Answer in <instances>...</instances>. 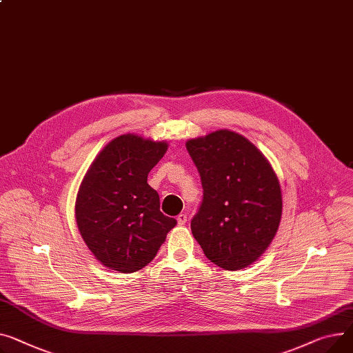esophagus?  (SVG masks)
Segmentation results:
<instances>
[{
    "label": "esophagus",
    "instance_id": "obj_1",
    "mask_svg": "<svg viewBox=\"0 0 353 353\" xmlns=\"http://www.w3.org/2000/svg\"><path fill=\"white\" fill-rule=\"evenodd\" d=\"M177 223H179V225H184L187 223V216L185 214H179L177 216Z\"/></svg>",
    "mask_w": 353,
    "mask_h": 353
}]
</instances>
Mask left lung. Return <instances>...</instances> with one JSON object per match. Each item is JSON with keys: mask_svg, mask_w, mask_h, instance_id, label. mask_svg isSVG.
<instances>
[{"mask_svg": "<svg viewBox=\"0 0 353 353\" xmlns=\"http://www.w3.org/2000/svg\"><path fill=\"white\" fill-rule=\"evenodd\" d=\"M203 184L192 232L211 263L237 271L260 258L278 231L283 194L271 163L228 129L187 140Z\"/></svg>", "mask_w": 353, "mask_h": 353, "instance_id": "left-lung-1", "label": "left lung"}]
</instances>
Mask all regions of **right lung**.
<instances>
[{
  "label": "right lung",
  "instance_id": "add662e5",
  "mask_svg": "<svg viewBox=\"0 0 353 353\" xmlns=\"http://www.w3.org/2000/svg\"><path fill=\"white\" fill-rule=\"evenodd\" d=\"M168 142L134 133L117 136L89 166L77 196L81 236L97 260L119 272H136L156 256L177 224L160 211L148 174L168 152Z\"/></svg>",
  "mask_w": 353,
  "mask_h": 353
}]
</instances>
